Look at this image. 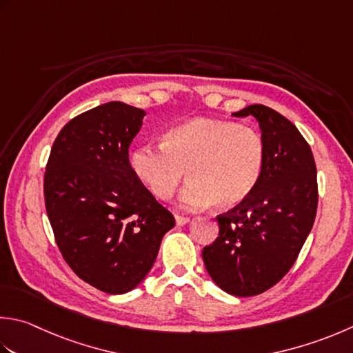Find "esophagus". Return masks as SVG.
Returning <instances> with one entry per match:
<instances>
[{"instance_id":"esophagus-1","label":"esophagus","mask_w":353,"mask_h":353,"mask_svg":"<svg viewBox=\"0 0 353 353\" xmlns=\"http://www.w3.org/2000/svg\"><path fill=\"white\" fill-rule=\"evenodd\" d=\"M174 219H176V223L179 225V226H183V225H186L190 222V217H185V216H179V214H176L174 216Z\"/></svg>"}]
</instances>
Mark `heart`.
Returning a JSON list of instances; mask_svg holds the SVG:
<instances>
[{
	"instance_id": "heart-1",
	"label": "heart",
	"mask_w": 353,
	"mask_h": 353,
	"mask_svg": "<svg viewBox=\"0 0 353 353\" xmlns=\"http://www.w3.org/2000/svg\"><path fill=\"white\" fill-rule=\"evenodd\" d=\"M266 163L263 136L252 127L210 117L176 123L162 145L142 143L130 153V167L159 200H168L181 185L186 208H234L252 196Z\"/></svg>"
}]
</instances>
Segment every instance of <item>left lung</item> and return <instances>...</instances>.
I'll use <instances>...</instances> for the list:
<instances>
[{"mask_svg":"<svg viewBox=\"0 0 353 353\" xmlns=\"http://www.w3.org/2000/svg\"><path fill=\"white\" fill-rule=\"evenodd\" d=\"M232 116L259 121L265 171L250 199L217 216L219 237L202 257L219 288L252 296L277 285L295 263L312 230L319 185L312 150L291 121L260 103Z\"/></svg>","mask_w":353,"mask_h":353,"instance_id":"1","label":"left lung"}]
</instances>
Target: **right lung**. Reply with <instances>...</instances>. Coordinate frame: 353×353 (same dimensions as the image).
Here are the masks:
<instances>
[{
    "instance_id": "obj_1",
    "label": "right lung",
    "mask_w": 353,
    "mask_h": 353,
    "mask_svg": "<svg viewBox=\"0 0 353 353\" xmlns=\"http://www.w3.org/2000/svg\"><path fill=\"white\" fill-rule=\"evenodd\" d=\"M143 116L123 102L81 113L62 127L46 165V210L62 257L107 294L139 285L176 223L130 167Z\"/></svg>"
}]
</instances>
